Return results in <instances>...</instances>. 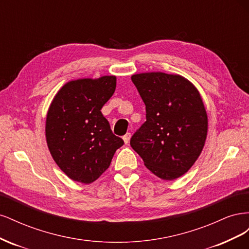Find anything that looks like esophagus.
Instances as JSON below:
<instances>
[{
    "mask_svg": "<svg viewBox=\"0 0 249 249\" xmlns=\"http://www.w3.org/2000/svg\"><path fill=\"white\" fill-rule=\"evenodd\" d=\"M123 139H124L125 144H127V143L130 142V139H131V133H126V134L124 135V136L123 137Z\"/></svg>",
    "mask_w": 249,
    "mask_h": 249,
    "instance_id": "1",
    "label": "esophagus"
}]
</instances>
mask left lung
<instances>
[{
    "instance_id": "left-lung-1",
    "label": "left lung",
    "mask_w": 249,
    "mask_h": 249,
    "mask_svg": "<svg viewBox=\"0 0 249 249\" xmlns=\"http://www.w3.org/2000/svg\"><path fill=\"white\" fill-rule=\"evenodd\" d=\"M131 79L146 110V122L131 138L132 148L158 178L182 177L207 139L208 115L198 89L177 73L141 72Z\"/></svg>"
}]
</instances>
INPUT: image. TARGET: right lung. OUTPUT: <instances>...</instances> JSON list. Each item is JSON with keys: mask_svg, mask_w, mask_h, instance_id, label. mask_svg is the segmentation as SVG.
I'll return each instance as SVG.
<instances>
[{"mask_svg": "<svg viewBox=\"0 0 249 249\" xmlns=\"http://www.w3.org/2000/svg\"><path fill=\"white\" fill-rule=\"evenodd\" d=\"M115 88V76L71 80L58 90L50 105L48 147L59 168L74 182L93 183L124 145L101 112Z\"/></svg>", "mask_w": 249, "mask_h": 249, "instance_id": "obj_1", "label": "right lung"}]
</instances>
